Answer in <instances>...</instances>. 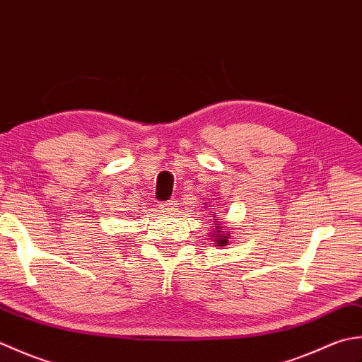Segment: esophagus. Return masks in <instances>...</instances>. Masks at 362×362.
I'll return each instance as SVG.
<instances>
[{"instance_id": "1", "label": "esophagus", "mask_w": 362, "mask_h": 362, "mask_svg": "<svg viewBox=\"0 0 362 362\" xmlns=\"http://www.w3.org/2000/svg\"><path fill=\"white\" fill-rule=\"evenodd\" d=\"M158 209H160V211H163L166 214H171L177 210V204H175V201H169V202H165V204H160Z\"/></svg>"}]
</instances>
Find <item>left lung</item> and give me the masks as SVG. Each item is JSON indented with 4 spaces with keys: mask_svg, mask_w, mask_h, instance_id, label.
<instances>
[{
    "mask_svg": "<svg viewBox=\"0 0 362 362\" xmlns=\"http://www.w3.org/2000/svg\"><path fill=\"white\" fill-rule=\"evenodd\" d=\"M216 214L218 213H213L214 218V227H216V233H214V243H216V245H227L228 244V240H230V235H228V228L221 226L219 219H216Z\"/></svg>",
    "mask_w": 362,
    "mask_h": 362,
    "instance_id": "left-lung-1",
    "label": "left lung"
}]
</instances>
